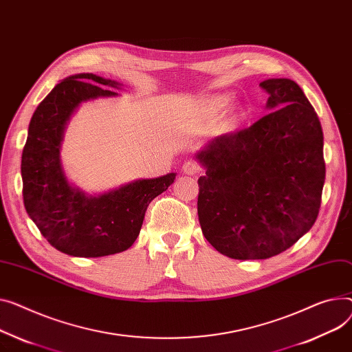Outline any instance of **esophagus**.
<instances>
[{
  "mask_svg": "<svg viewBox=\"0 0 352 352\" xmlns=\"http://www.w3.org/2000/svg\"><path fill=\"white\" fill-rule=\"evenodd\" d=\"M182 171H184V174L194 175V174H198V173L201 171V167H199V164H198L197 161H194V160H188V161H185V162H184Z\"/></svg>",
  "mask_w": 352,
  "mask_h": 352,
  "instance_id": "obj_1",
  "label": "esophagus"
}]
</instances>
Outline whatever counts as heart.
<instances>
[{"label": "heart", "mask_w": 352, "mask_h": 352, "mask_svg": "<svg viewBox=\"0 0 352 352\" xmlns=\"http://www.w3.org/2000/svg\"><path fill=\"white\" fill-rule=\"evenodd\" d=\"M226 102H228V99L223 98V99H219V100H218V104H219V106H223Z\"/></svg>", "instance_id": "b5f03b06"}]
</instances>
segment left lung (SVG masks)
<instances>
[{"label": "left lung", "mask_w": 352, "mask_h": 352, "mask_svg": "<svg viewBox=\"0 0 352 352\" xmlns=\"http://www.w3.org/2000/svg\"><path fill=\"white\" fill-rule=\"evenodd\" d=\"M274 109L217 137L198 154V218L206 241L232 259H269L314 225L325 179L318 116L290 79L261 83Z\"/></svg>", "instance_id": "obj_1"}]
</instances>
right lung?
<instances>
[{"label":"right lung","mask_w":352,"mask_h":352,"mask_svg":"<svg viewBox=\"0 0 352 352\" xmlns=\"http://www.w3.org/2000/svg\"><path fill=\"white\" fill-rule=\"evenodd\" d=\"M116 82L91 74L69 76L36 107L23 146L22 197L30 218L55 249L100 257L129 249L137 239L150 202L166 191L175 173L140 179L99 198L72 188L60 167L59 146L70 114L85 100L113 96Z\"/></svg>","instance_id":"right-lung-1"}]
</instances>
